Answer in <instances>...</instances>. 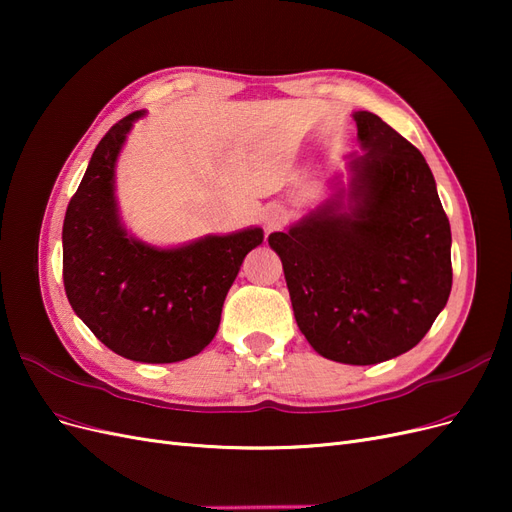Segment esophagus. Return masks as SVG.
I'll use <instances>...</instances> for the list:
<instances>
[{
	"label": "esophagus",
	"instance_id": "1",
	"mask_svg": "<svg viewBox=\"0 0 512 512\" xmlns=\"http://www.w3.org/2000/svg\"><path fill=\"white\" fill-rule=\"evenodd\" d=\"M284 220H286V213H284V209H280V207H271V209H267L265 215H262V224H265V230H267V232L280 230L282 224H284Z\"/></svg>",
	"mask_w": 512,
	"mask_h": 512
}]
</instances>
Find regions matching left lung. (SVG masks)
<instances>
[{
    "label": "left lung",
    "mask_w": 512,
    "mask_h": 512,
    "mask_svg": "<svg viewBox=\"0 0 512 512\" xmlns=\"http://www.w3.org/2000/svg\"><path fill=\"white\" fill-rule=\"evenodd\" d=\"M354 121L367 153L350 164V209L327 205L269 245L312 348L376 365L414 348L446 305L451 224L421 151L374 113Z\"/></svg>",
    "instance_id": "8db88e82"
}]
</instances>
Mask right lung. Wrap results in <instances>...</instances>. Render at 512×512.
<instances>
[{
	"instance_id": "obj_1",
	"label": "right lung",
	"mask_w": 512,
	"mask_h": 512,
	"mask_svg": "<svg viewBox=\"0 0 512 512\" xmlns=\"http://www.w3.org/2000/svg\"><path fill=\"white\" fill-rule=\"evenodd\" d=\"M134 111L98 143L64 220V288L100 342L138 363H177L218 333L222 305L260 228L156 250L126 235L115 207L117 153Z\"/></svg>"
}]
</instances>
